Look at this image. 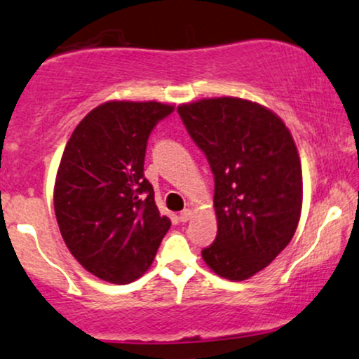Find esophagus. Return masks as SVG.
<instances>
[{
  "mask_svg": "<svg viewBox=\"0 0 359 359\" xmlns=\"http://www.w3.org/2000/svg\"><path fill=\"white\" fill-rule=\"evenodd\" d=\"M191 217H193V210L191 208H184L183 212L180 213V220L183 222V223H187V222L191 220Z\"/></svg>",
  "mask_w": 359,
  "mask_h": 359,
  "instance_id": "esophagus-1",
  "label": "esophagus"
}]
</instances>
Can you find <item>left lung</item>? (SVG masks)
<instances>
[{"label": "left lung", "instance_id": "1", "mask_svg": "<svg viewBox=\"0 0 359 359\" xmlns=\"http://www.w3.org/2000/svg\"><path fill=\"white\" fill-rule=\"evenodd\" d=\"M178 112L215 175L218 231L201 257L223 279H250L289 245L301 218L292 134L271 109L240 97L180 104Z\"/></svg>", "mask_w": 359, "mask_h": 359}]
</instances>
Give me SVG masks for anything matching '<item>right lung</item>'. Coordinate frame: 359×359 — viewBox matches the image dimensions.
<instances>
[{
	"instance_id": "obj_1",
	"label": "right lung",
	"mask_w": 359,
	"mask_h": 359,
	"mask_svg": "<svg viewBox=\"0 0 359 359\" xmlns=\"http://www.w3.org/2000/svg\"><path fill=\"white\" fill-rule=\"evenodd\" d=\"M171 104L107 100L79 122L53 187L58 229L70 254L111 284H129L153 264L171 220L144 178L147 137Z\"/></svg>"
}]
</instances>
